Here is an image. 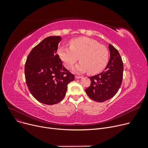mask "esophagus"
Segmentation results:
<instances>
[{
	"instance_id": "1",
	"label": "esophagus",
	"mask_w": 148,
	"mask_h": 148,
	"mask_svg": "<svg viewBox=\"0 0 148 148\" xmlns=\"http://www.w3.org/2000/svg\"><path fill=\"white\" fill-rule=\"evenodd\" d=\"M75 78L77 79H79L82 78V77H81V76H78V75H75Z\"/></svg>"
}]
</instances>
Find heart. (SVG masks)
<instances>
[{"mask_svg": "<svg viewBox=\"0 0 148 148\" xmlns=\"http://www.w3.org/2000/svg\"><path fill=\"white\" fill-rule=\"evenodd\" d=\"M69 48L62 47L59 56L66 68H73L79 60L80 63L75 68L77 72H86L90 74L99 73L106 67L108 60L106 47L88 37H79L69 42Z\"/></svg>", "mask_w": 148, "mask_h": 148, "instance_id": "1", "label": "heart"}]
</instances>
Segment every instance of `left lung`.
Segmentation results:
<instances>
[{
	"mask_svg": "<svg viewBox=\"0 0 148 148\" xmlns=\"http://www.w3.org/2000/svg\"><path fill=\"white\" fill-rule=\"evenodd\" d=\"M110 58L104 71L90 77L91 83L85 89L88 97L97 102H104L113 98L119 89L123 79V64L119 53L109 44Z\"/></svg>",
	"mask_w": 148,
	"mask_h": 148,
	"instance_id": "left-lung-1",
	"label": "left lung"
}]
</instances>
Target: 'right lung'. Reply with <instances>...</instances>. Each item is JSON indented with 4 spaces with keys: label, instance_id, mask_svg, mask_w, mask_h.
Returning <instances> with one entry per match:
<instances>
[{
    "label": "right lung",
    "instance_id": "add662e5",
    "mask_svg": "<svg viewBox=\"0 0 148 148\" xmlns=\"http://www.w3.org/2000/svg\"><path fill=\"white\" fill-rule=\"evenodd\" d=\"M60 41L59 36L44 39L31 50L25 63V79L30 92L47 105L61 101L68 83L74 80V75L63 66L57 54Z\"/></svg>",
    "mask_w": 148,
    "mask_h": 148
}]
</instances>
